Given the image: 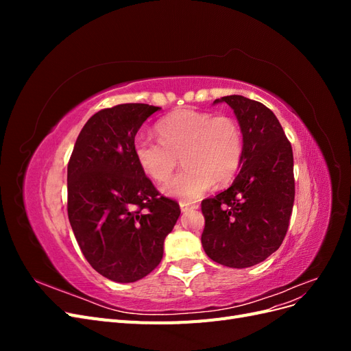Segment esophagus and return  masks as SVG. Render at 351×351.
I'll return each instance as SVG.
<instances>
[{
    "instance_id": "34e87169",
    "label": "esophagus",
    "mask_w": 351,
    "mask_h": 351,
    "mask_svg": "<svg viewBox=\"0 0 351 351\" xmlns=\"http://www.w3.org/2000/svg\"><path fill=\"white\" fill-rule=\"evenodd\" d=\"M195 208H197V205H190V204H186V202H182V204H180V209H182V212H187Z\"/></svg>"
}]
</instances>
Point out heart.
<instances>
[{"mask_svg": "<svg viewBox=\"0 0 351 351\" xmlns=\"http://www.w3.org/2000/svg\"><path fill=\"white\" fill-rule=\"evenodd\" d=\"M159 141L137 136L133 154L142 171L158 183L171 177L178 158L184 168L162 187L168 196L193 202L214 184L228 183L243 158V133L230 115L184 108L156 124Z\"/></svg>", "mask_w": 351, "mask_h": 351, "instance_id": "heart-1", "label": "heart"}]
</instances>
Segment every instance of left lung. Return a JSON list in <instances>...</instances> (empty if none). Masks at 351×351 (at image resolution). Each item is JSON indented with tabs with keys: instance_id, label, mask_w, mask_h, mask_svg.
Instances as JSON below:
<instances>
[{
	"instance_id": "left-lung-1",
	"label": "left lung",
	"mask_w": 351,
	"mask_h": 351,
	"mask_svg": "<svg viewBox=\"0 0 351 351\" xmlns=\"http://www.w3.org/2000/svg\"><path fill=\"white\" fill-rule=\"evenodd\" d=\"M234 111L243 133L241 169L232 184L202 200V246L228 268H249L278 250L294 204L293 149L275 114L263 104L230 95L215 99Z\"/></svg>"
}]
</instances>
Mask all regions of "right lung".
<instances>
[{
  "instance_id": "add662e5",
  "label": "right lung",
  "mask_w": 351,
  "mask_h": 351,
  "mask_svg": "<svg viewBox=\"0 0 351 351\" xmlns=\"http://www.w3.org/2000/svg\"><path fill=\"white\" fill-rule=\"evenodd\" d=\"M147 104H120L93 114L74 143L67 167V212L83 256L115 282H134L162 259L164 240L180 217L137 165L134 136L154 112Z\"/></svg>"
}]
</instances>
